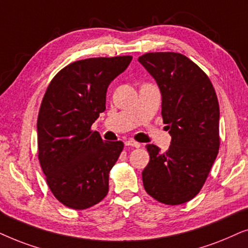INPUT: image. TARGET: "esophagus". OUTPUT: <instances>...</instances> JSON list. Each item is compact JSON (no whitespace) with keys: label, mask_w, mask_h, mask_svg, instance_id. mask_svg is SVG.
Here are the masks:
<instances>
[{"label":"esophagus","mask_w":248,"mask_h":248,"mask_svg":"<svg viewBox=\"0 0 248 248\" xmlns=\"http://www.w3.org/2000/svg\"><path fill=\"white\" fill-rule=\"evenodd\" d=\"M126 146H133V147H136V148H140V143H137V141H135V140H126Z\"/></svg>","instance_id":"obj_1"}]
</instances>
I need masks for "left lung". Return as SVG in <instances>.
Returning <instances> with one entry per match:
<instances>
[{
	"label": "left lung",
	"mask_w": 248,
	"mask_h": 248,
	"mask_svg": "<svg viewBox=\"0 0 248 248\" xmlns=\"http://www.w3.org/2000/svg\"><path fill=\"white\" fill-rule=\"evenodd\" d=\"M138 61L160 87L163 124L172 138L164 153L146 145L150 162L141 172L144 188L158 202L179 205L200 193L216 161L219 102L207 75L180 53H145Z\"/></svg>",
	"instance_id": "left-lung-1"
}]
</instances>
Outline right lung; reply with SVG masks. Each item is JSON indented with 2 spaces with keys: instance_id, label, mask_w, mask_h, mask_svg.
<instances>
[{
  "instance_id": "add662e5",
  "label": "right lung",
  "mask_w": 248,
  "mask_h": 248,
  "mask_svg": "<svg viewBox=\"0 0 248 248\" xmlns=\"http://www.w3.org/2000/svg\"><path fill=\"white\" fill-rule=\"evenodd\" d=\"M133 57L91 58L68 64L49 82L37 119L38 160L52 194L74 210L100 203L108 173L124 150L92 124L105 110L110 82Z\"/></svg>"
}]
</instances>
